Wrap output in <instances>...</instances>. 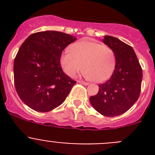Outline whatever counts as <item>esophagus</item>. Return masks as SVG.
I'll return each mask as SVG.
<instances>
[{
  "mask_svg": "<svg viewBox=\"0 0 155 155\" xmlns=\"http://www.w3.org/2000/svg\"><path fill=\"white\" fill-rule=\"evenodd\" d=\"M78 83H80V84H84V85H88L89 84V83H87V82H85V81H78Z\"/></svg>",
  "mask_w": 155,
  "mask_h": 155,
  "instance_id": "1",
  "label": "esophagus"
}]
</instances>
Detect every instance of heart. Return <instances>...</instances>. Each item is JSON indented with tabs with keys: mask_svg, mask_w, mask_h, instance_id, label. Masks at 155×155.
I'll use <instances>...</instances> for the list:
<instances>
[{
	"mask_svg": "<svg viewBox=\"0 0 155 155\" xmlns=\"http://www.w3.org/2000/svg\"><path fill=\"white\" fill-rule=\"evenodd\" d=\"M61 54L60 64L67 74L74 78L84 68V76L101 83L109 79L116 67V54L108 46L89 40L75 42Z\"/></svg>",
	"mask_w": 155,
	"mask_h": 155,
	"instance_id": "obj_1",
	"label": "heart"
}]
</instances>
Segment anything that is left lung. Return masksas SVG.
I'll use <instances>...</instances> for the list:
<instances>
[{
  "instance_id": "obj_1",
  "label": "left lung",
  "mask_w": 155,
  "mask_h": 155,
  "mask_svg": "<svg viewBox=\"0 0 155 155\" xmlns=\"http://www.w3.org/2000/svg\"><path fill=\"white\" fill-rule=\"evenodd\" d=\"M102 42L114 50L116 67L110 79L90 97L92 107L109 117L124 114L137 101L143 78L141 67L130 46L116 37L105 35Z\"/></svg>"
}]
</instances>
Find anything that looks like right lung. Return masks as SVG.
Returning a JSON list of instances; mask_svg holds the SVG:
<instances>
[{
	"instance_id": "1",
	"label": "right lung",
	"mask_w": 155,
	"mask_h": 155,
	"mask_svg": "<svg viewBox=\"0 0 155 155\" xmlns=\"http://www.w3.org/2000/svg\"><path fill=\"white\" fill-rule=\"evenodd\" d=\"M76 37L57 31H39L23 42L14 61V80L19 98L41 113L61 105L76 81L64 73L60 58Z\"/></svg>"
}]
</instances>
